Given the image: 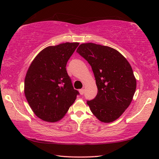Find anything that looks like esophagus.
I'll return each instance as SVG.
<instances>
[{
    "label": "esophagus",
    "instance_id": "34e87169",
    "mask_svg": "<svg viewBox=\"0 0 159 159\" xmlns=\"http://www.w3.org/2000/svg\"><path fill=\"white\" fill-rule=\"evenodd\" d=\"M84 91H85V90H84V89H79V93H80V95H83V94L84 93Z\"/></svg>",
    "mask_w": 159,
    "mask_h": 159
}]
</instances>
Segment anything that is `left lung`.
<instances>
[{"instance_id": "1", "label": "left lung", "mask_w": 159, "mask_h": 159, "mask_svg": "<svg viewBox=\"0 0 159 159\" xmlns=\"http://www.w3.org/2000/svg\"><path fill=\"white\" fill-rule=\"evenodd\" d=\"M76 52L92 66L98 87L96 98L87 104L100 121L113 122L129 107L135 92L137 80L131 66L109 46L81 43Z\"/></svg>"}]
</instances>
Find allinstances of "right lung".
Segmentation results:
<instances>
[{
    "label": "right lung",
    "mask_w": 159,
    "mask_h": 159,
    "mask_svg": "<svg viewBox=\"0 0 159 159\" xmlns=\"http://www.w3.org/2000/svg\"><path fill=\"white\" fill-rule=\"evenodd\" d=\"M79 45L66 42L46 47L29 67L24 92L33 113L43 121L53 123L61 120L79 94L66 68Z\"/></svg>",
    "instance_id": "add662e5"
}]
</instances>
